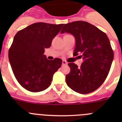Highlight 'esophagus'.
Masks as SVG:
<instances>
[{
    "label": "esophagus",
    "instance_id": "1",
    "mask_svg": "<svg viewBox=\"0 0 122 122\" xmlns=\"http://www.w3.org/2000/svg\"><path fill=\"white\" fill-rule=\"evenodd\" d=\"M67 64L68 63L66 61H65V60H63V61H62V65H67Z\"/></svg>",
    "mask_w": 122,
    "mask_h": 122
}]
</instances>
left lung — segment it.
<instances>
[{"label": "left lung", "mask_w": 122, "mask_h": 122, "mask_svg": "<svg viewBox=\"0 0 122 122\" xmlns=\"http://www.w3.org/2000/svg\"><path fill=\"white\" fill-rule=\"evenodd\" d=\"M71 33L76 40L73 56L82 57L78 68L74 63L68 64L70 72L66 82L70 89L81 94L93 92L103 84L109 74L114 59V51L104 32L93 25L78 21L66 24L61 30Z\"/></svg>", "instance_id": "1"}]
</instances>
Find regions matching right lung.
<instances>
[{"instance_id": "1", "label": "right lung", "mask_w": 122, "mask_h": 122, "mask_svg": "<svg viewBox=\"0 0 122 122\" xmlns=\"http://www.w3.org/2000/svg\"><path fill=\"white\" fill-rule=\"evenodd\" d=\"M63 25L36 22L15 35L8 58L15 77L25 89L38 92L51 84L54 74L60 68L62 60L56 58L49 60L43 54Z\"/></svg>"}]
</instances>
